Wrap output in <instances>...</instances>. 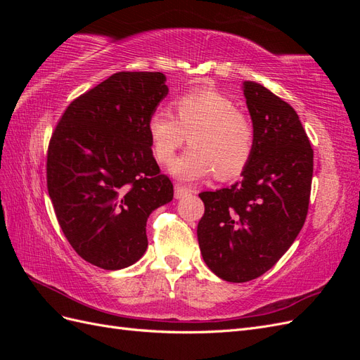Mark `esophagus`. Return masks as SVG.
Listing matches in <instances>:
<instances>
[{
  "label": "esophagus",
  "instance_id": "esophagus-1",
  "mask_svg": "<svg viewBox=\"0 0 360 360\" xmlns=\"http://www.w3.org/2000/svg\"><path fill=\"white\" fill-rule=\"evenodd\" d=\"M189 193H191V189L181 186V184H176V186H174V197H176L177 200L186 197V195H189Z\"/></svg>",
  "mask_w": 360,
  "mask_h": 360
}]
</instances>
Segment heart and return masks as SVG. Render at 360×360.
Returning a JSON list of instances; mask_svg holds the SVG:
<instances>
[{
	"instance_id": "b5f03b06",
	"label": "heart",
	"mask_w": 360,
	"mask_h": 360,
	"mask_svg": "<svg viewBox=\"0 0 360 360\" xmlns=\"http://www.w3.org/2000/svg\"><path fill=\"white\" fill-rule=\"evenodd\" d=\"M169 110L150 115L147 132L151 151L169 165L189 139L191 147L174 162L172 172L197 180L216 172L221 180L242 176L254 155L255 130L249 117L230 97L216 90H192L172 101Z\"/></svg>"
}]
</instances>
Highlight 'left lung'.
Here are the masks:
<instances>
[{
	"instance_id": "left-lung-1",
	"label": "left lung",
	"mask_w": 360,
	"mask_h": 360,
	"mask_svg": "<svg viewBox=\"0 0 360 360\" xmlns=\"http://www.w3.org/2000/svg\"><path fill=\"white\" fill-rule=\"evenodd\" d=\"M255 130L242 181L201 192L198 243L204 263L228 282H248L274 267L308 214L314 150L299 115L261 84L246 81Z\"/></svg>"
}]
</instances>
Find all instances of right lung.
<instances>
[{
    "instance_id": "obj_1",
    "label": "right lung",
    "mask_w": 360,
    "mask_h": 360,
    "mask_svg": "<svg viewBox=\"0 0 360 360\" xmlns=\"http://www.w3.org/2000/svg\"><path fill=\"white\" fill-rule=\"evenodd\" d=\"M167 94L160 72H118L73 99L53 129L48 192L63 234L86 263H136L148 245L147 217L174 197L147 132Z\"/></svg>"
}]
</instances>
